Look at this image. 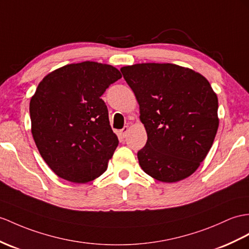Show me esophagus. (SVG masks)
<instances>
[{
  "mask_svg": "<svg viewBox=\"0 0 249 249\" xmlns=\"http://www.w3.org/2000/svg\"><path fill=\"white\" fill-rule=\"evenodd\" d=\"M128 132H129V126H124V128L120 130V134L123 135V137H125L126 134H128Z\"/></svg>",
  "mask_w": 249,
  "mask_h": 249,
  "instance_id": "esophagus-1",
  "label": "esophagus"
}]
</instances>
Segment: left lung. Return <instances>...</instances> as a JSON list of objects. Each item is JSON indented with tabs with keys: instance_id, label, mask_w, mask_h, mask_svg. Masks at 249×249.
Returning a JSON list of instances; mask_svg holds the SVG:
<instances>
[{
	"instance_id": "1",
	"label": "left lung",
	"mask_w": 249,
	"mask_h": 249,
	"mask_svg": "<svg viewBox=\"0 0 249 249\" xmlns=\"http://www.w3.org/2000/svg\"><path fill=\"white\" fill-rule=\"evenodd\" d=\"M135 94L148 139L139 166L162 183L189 178L207 156L219 128L217 96L199 72L172 63L120 69Z\"/></svg>"
}]
</instances>
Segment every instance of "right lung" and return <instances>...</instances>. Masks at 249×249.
<instances>
[{
	"mask_svg": "<svg viewBox=\"0 0 249 249\" xmlns=\"http://www.w3.org/2000/svg\"><path fill=\"white\" fill-rule=\"evenodd\" d=\"M121 78L112 65L72 63L46 75L30 99L32 134L59 178L84 184L104 173L118 145L100 97Z\"/></svg>",
	"mask_w": 249,
	"mask_h": 249,
	"instance_id": "right-lung-1",
	"label": "right lung"
}]
</instances>
